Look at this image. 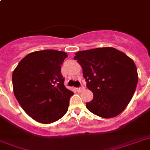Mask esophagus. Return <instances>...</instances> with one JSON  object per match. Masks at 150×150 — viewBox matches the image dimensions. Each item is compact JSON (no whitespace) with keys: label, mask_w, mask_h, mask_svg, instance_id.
I'll return each instance as SVG.
<instances>
[{"label":"esophagus","mask_w":150,"mask_h":150,"mask_svg":"<svg viewBox=\"0 0 150 150\" xmlns=\"http://www.w3.org/2000/svg\"><path fill=\"white\" fill-rule=\"evenodd\" d=\"M85 88L83 86H81V88H76V90H77L78 92H82L83 91H85Z\"/></svg>","instance_id":"34e87169"}]
</instances>
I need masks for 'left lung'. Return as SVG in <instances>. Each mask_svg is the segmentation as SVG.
<instances>
[{
    "mask_svg": "<svg viewBox=\"0 0 150 150\" xmlns=\"http://www.w3.org/2000/svg\"><path fill=\"white\" fill-rule=\"evenodd\" d=\"M74 59L82 68L87 87L94 98L86 108L103 118L114 117L127 108L138 81L134 62L113 47L79 51Z\"/></svg>",
    "mask_w": 150,
    "mask_h": 150,
    "instance_id": "obj_1",
    "label": "left lung"
}]
</instances>
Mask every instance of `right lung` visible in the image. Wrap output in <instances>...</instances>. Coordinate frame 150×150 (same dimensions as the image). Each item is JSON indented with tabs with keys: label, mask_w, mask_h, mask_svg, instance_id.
<instances>
[{
	"label": "right lung",
	"mask_w": 150,
	"mask_h": 150,
	"mask_svg": "<svg viewBox=\"0 0 150 150\" xmlns=\"http://www.w3.org/2000/svg\"><path fill=\"white\" fill-rule=\"evenodd\" d=\"M66 52H33L21 60L12 75L14 95L21 108L36 121L51 124L67 112L74 93L64 85L61 65Z\"/></svg>",
	"instance_id": "1"
}]
</instances>
